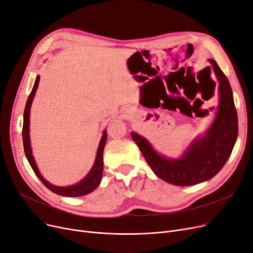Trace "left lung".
Masks as SVG:
<instances>
[{
    "mask_svg": "<svg viewBox=\"0 0 253 253\" xmlns=\"http://www.w3.org/2000/svg\"><path fill=\"white\" fill-rule=\"evenodd\" d=\"M208 62L218 81L217 111L209 128L192 140L180 158H167L156 151L147 139L136 131L130 133L154 174L173 185H195L213 178L230 158L237 141L238 116L232 87L217 63L214 59Z\"/></svg>",
    "mask_w": 253,
    "mask_h": 253,
    "instance_id": "8db88e82",
    "label": "left lung"
}]
</instances>
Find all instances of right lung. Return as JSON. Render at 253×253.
<instances>
[{"instance_id":"add662e5","label":"right lung","mask_w":253,"mask_h":253,"mask_svg":"<svg viewBox=\"0 0 253 253\" xmlns=\"http://www.w3.org/2000/svg\"><path fill=\"white\" fill-rule=\"evenodd\" d=\"M39 81H40V76L38 75L36 77L35 83L33 89L29 95L27 104H26V108H25V112H23V126H22V141H23V148H25V153L27 159L32 167L33 171L35 172V174L37 175V177L41 180L42 183L49 189L52 192L59 196L63 197H82L90 194L95 188H97L102 180V176H103V151H104V147L105 144L107 141V130L105 129L103 131L102 138L100 140L99 143V147H98V151H97V155H95V160L94 163L91 167V169L89 170V172L87 173V175L84 177L83 179H81L80 181L76 184L70 185V186H56L53 185L51 183H49L47 181L46 179H44V177L41 175L37 164H36V161L34 159L33 155V151H32V146H31V140H30V112H31V107H32V103L33 100L35 98L36 91H37L38 85H39Z\"/></svg>"}]
</instances>
